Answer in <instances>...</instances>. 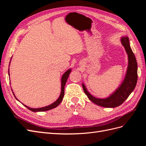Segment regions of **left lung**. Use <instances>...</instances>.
Instances as JSON below:
<instances>
[{"label": "left lung", "instance_id": "1", "mask_svg": "<svg viewBox=\"0 0 146 146\" xmlns=\"http://www.w3.org/2000/svg\"><path fill=\"white\" fill-rule=\"evenodd\" d=\"M121 42L124 47L128 55V67L124 79L114 92L107 98L99 99L92 96L88 91L85 85L82 83L85 93L91 102L101 107L105 108H114L121 105L134 90L138 80V65L135 56L130 46L129 39L127 36H122Z\"/></svg>", "mask_w": 146, "mask_h": 146}]
</instances>
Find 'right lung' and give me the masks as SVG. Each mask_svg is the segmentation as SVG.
Returning <instances> with one entry per match:
<instances>
[{"label": "right lung", "instance_id": "add662e5", "mask_svg": "<svg viewBox=\"0 0 146 146\" xmlns=\"http://www.w3.org/2000/svg\"><path fill=\"white\" fill-rule=\"evenodd\" d=\"M70 72H71V69H69L68 70H66V71L64 73V74L62 76V77H61V93H60V95L59 96L58 99H57L55 102H54V103L49 105H48V106H46V107H42V108H30V107H27V106L23 104L25 106V107H27L29 110H30V111H33V112L48 111V110H50L51 109H53V108L56 107L57 106H58L61 102V101H62V100L63 99V97H64V86H65L66 82H67V80H68V78L69 77V74L70 73ZM8 75H9V76H10L9 69H8ZM13 94H14L15 97L16 98V96H15V95L14 94V92H13ZM16 99H17L16 98Z\"/></svg>", "mask_w": 146, "mask_h": 146}]
</instances>
